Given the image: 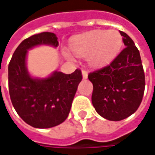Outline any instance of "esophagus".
Masks as SVG:
<instances>
[{
    "mask_svg": "<svg viewBox=\"0 0 155 155\" xmlns=\"http://www.w3.org/2000/svg\"><path fill=\"white\" fill-rule=\"evenodd\" d=\"M82 75H83V78L84 79H86L87 78H88V72H87V71L82 70Z\"/></svg>",
    "mask_w": 155,
    "mask_h": 155,
    "instance_id": "34e87169",
    "label": "esophagus"
}]
</instances>
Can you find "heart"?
Returning <instances> with one entry per match:
<instances>
[{
  "label": "heart",
  "mask_w": 155,
  "mask_h": 155,
  "mask_svg": "<svg viewBox=\"0 0 155 155\" xmlns=\"http://www.w3.org/2000/svg\"><path fill=\"white\" fill-rule=\"evenodd\" d=\"M122 37L116 30L93 31L84 33L71 42L75 54L88 57L93 65L101 66L110 63L119 52Z\"/></svg>",
  "instance_id": "1"
}]
</instances>
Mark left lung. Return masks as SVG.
<instances>
[{"instance_id":"1","label":"left lung","mask_w":155,"mask_h":155,"mask_svg":"<svg viewBox=\"0 0 155 155\" xmlns=\"http://www.w3.org/2000/svg\"><path fill=\"white\" fill-rule=\"evenodd\" d=\"M126 47L109 65L88 75L92 83V104L110 121H121L137 110L145 90L140 52L127 33L120 31Z\"/></svg>"}]
</instances>
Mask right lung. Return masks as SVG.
I'll return each instance as SVG.
<instances>
[{"mask_svg":"<svg viewBox=\"0 0 155 155\" xmlns=\"http://www.w3.org/2000/svg\"><path fill=\"white\" fill-rule=\"evenodd\" d=\"M57 47L53 33H37L24 39L13 54L8 64V91L17 114L33 128H48L62 123L68 116L82 72L71 74L55 71L47 78H33L26 66L27 50L35 45Z\"/></svg>","mask_w":155,"mask_h":155,"instance_id":"obj_1","label":"right lung"}]
</instances>
